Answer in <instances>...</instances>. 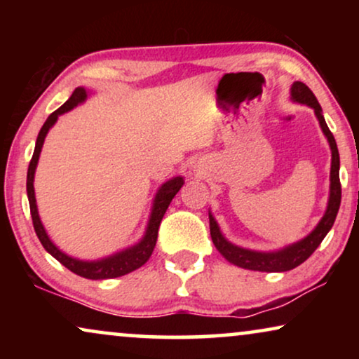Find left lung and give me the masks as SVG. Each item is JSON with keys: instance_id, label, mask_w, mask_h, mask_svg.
Here are the masks:
<instances>
[{"instance_id": "1", "label": "left lung", "mask_w": 359, "mask_h": 359, "mask_svg": "<svg viewBox=\"0 0 359 359\" xmlns=\"http://www.w3.org/2000/svg\"><path fill=\"white\" fill-rule=\"evenodd\" d=\"M291 100L299 104H306L312 107L316 112L318 124L323 135L327 137L328 145L332 150V166H330V194H328V203L327 209L320 222L316 225V229L312 230L307 237H304L299 242H294L287 247L274 250V252H257V250H248L238 245H233L224 237L220 232V227L217 220L214 219L212 212L209 210V227H210V237L215 248L219 250V253L230 262L235 266L252 269V271H266V273H283L294 269L299 264H302L311 255L316 252L318 245L322 243V240L325 238V235L330 232L335 222L338 209H340L341 203V184H340V155H338L337 142L335 137L328 129L325 119H323L322 107L318 104L317 97L313 96V93L309 90V86L304 85L302 81H294L291 86Z\"/></svg>"}]
</instances>
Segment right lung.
<instances>
[{"label":"right lung","instance_id":"1","mask_svg":"<svg viewBox=\"0 0 359 359\" xmlns=\"http://www.w3.org/2000/svg\"><path fill=\"white\" fill-rule=\"evenodd\" d=\"M90 96L85 88L80 86L73 91V95L70 96L65 104L58 107L55 112H52L50 116L47 117L46 124L42 126L41 132H39L37 140H36V149H34V155L31 163H29V170H27V199H29V208H31V215H32V224H34V230H36L39 240H41L42 247L47 250L48 253L52 255L57 262H60L63 266L70 269L78 276L86 278V279H111V278H119L124 276L127 273L135 271L137 268H140L142 264H145L149 262V258L151 257V252H154L155 243H156V237H158V227L161 219L168 209V205L171 203V199L175 198L176 193L181 189V186L184 184V178L183 176H175L168 181H165L163 184L160 186L158 191H156L154 204H151V212L149 217V224H147L145 233L139 242L132 247H127L121 252L112 253L109 257L100 258V259H78L73 258L70 255L63 253L60 248L57 247L55 243L52 242L50 237H48L47 230L43 229V224L41 217H39V210H37V203H36V193H34V175H36V168L39 163V156H41L42 151V145L43 140L48 134V130L52 129L53 124H55L58 116L65 114V112L72 111L73 107H76L78 104L86 101V97Z\"/></svg>","mask_w":359,"mask_h":359}]
</instances>
